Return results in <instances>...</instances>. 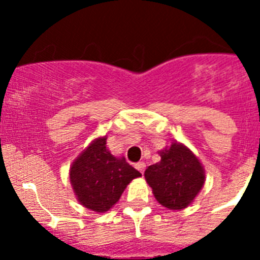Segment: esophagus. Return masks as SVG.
<instances>
[{
	"mask_svg": "<svg viewBox=\"0 0 260 260\" xmlns=\"http://www.w3.org/2000/svg\"><path fill=\"white\" fill-rule=\"evenodd\" d=\"M135 168H137L138 171L141 172V173H143L144 169H146V164H144L143 161H139V162H137V164H135Z\"/></svg>",
	"mask_w": 260,
	"mask_h": 260,
	"instance_id": "obj_1",
	"label": "esophagus"
}]
</instances>
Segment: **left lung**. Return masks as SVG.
Instances as JSON below:
<instances>
[{"label":"left lung","instance_id":"left-lung-1","mask_svg":"<svg viewBox=\"0 0 260 260\" xmlns=\"http://www.w3.org/2000/svg\"><path fill=\"white\" fill-rule=\"evenodd\" d=\"M158 153L161 160L144 172L153 197L168 210L189 207L206 182L203 165L189 147L180 142H172Z\"/></svg>","mask_w":260,"mask_h":260}]
</instances>
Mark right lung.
Masks as SVG:
<instances>
[{
    "label": "right lung",
    "mask_w": 260,
    "mask_h": 260,
    "mask_svg": "<svg viewBox=\"0 0 260 260\" xmlns=\"http://www.w3.org/2000/svg\"><path fill=\"white\" fill-rule=\"evenodd\" d=\"M142 174L116 157L107 147V135L93 139L70 165L69 177L77 201L87 210L104 213L119 201L126 186Z\"/></svg>",
    "instance_id": "right-lung-1"
}]
</instances>
